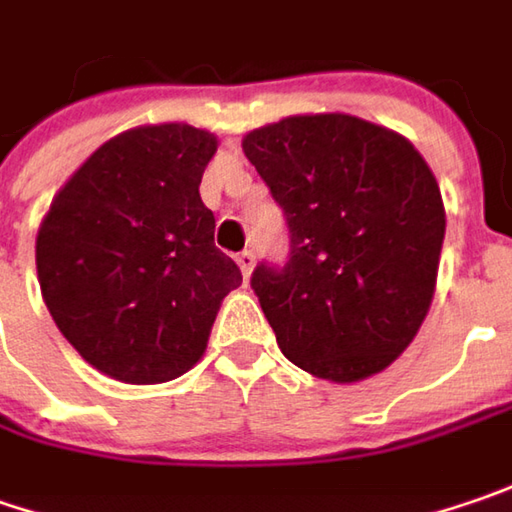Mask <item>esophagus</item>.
Instances as JSON below:
<instances>
[{"instance_id": "1", "label": "esophagus", "mask_w": 512, "mask_h": 512, "mask_svg": "<svg viewBox=\"0 0 512 512\" xmlns=\"http://www.w3.org/2000/svg\"><path fill=\"white\" fill-rule=\"evenodd\" d=\"M236 262H239L244 279H247V276H250V270H253V265H256V253H253V250H242V253L236 256Z\"/></svg>"}]
</instances>
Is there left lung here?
<instances>
[{
    "mask_svg": "<svg viewBox=\"0 0 512 512\" xmlns=\"http://www.w3.org/2000/svg\"><path fill=\"white\" fill-rule=\"evenodd\" d=\"M242 146L288 224V259L250 276L282 354L337 383L383 371L435 294L447 218L432 169L351 115L285 117Z\"/></svg>",
    "mask_w": 512,
    "mask_h": 512,
    "instance_id": "1",
    "label": "left lung"
}]
</instances>
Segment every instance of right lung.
Segmentation results:
<instances>
[{
  "label": "right lung",
  "instance_id": "add662e5",
  "mask_svg": "<svg viewBox=\"0 0 512 512\" xmlns=\"http://www.w3.org/2000/svg\"><path fill=\"white\" fill-rule=\"evenodd\" d=\"M216 138L187 123L106 141L57 192L37 236L42 299L83 360L123 383L190 371L242 285L198 184Z\"/></svg>",
  "mask_w": 512,
  "mask_h": 512
}]
</instances>
